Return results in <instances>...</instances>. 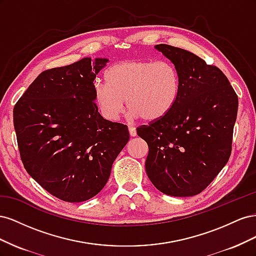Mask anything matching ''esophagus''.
<instances>
[{
    "label": "esophagus",
    "mask_w": 256,
    "mask_h": 256,
    "mask_svg": "<svg viewBox=\"0 0 256 256\" xmlns=\"http://www.w3.org/2000/svg\"><path fill=\"white\" fill-rule=\"evenodd\" d=\"M128 130H129V134H130V136H136V128H134V127H131V126H129V127H128Z\"/></svg>",
    "instance_id": "1"
}]
</instances>
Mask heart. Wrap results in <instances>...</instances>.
<instances>
[{"label":"heart","mask_w":256,"mask_h":256,"mask_svg":"<svg viewBox=\"0 0 256 256\" xmlns=\"http://www.w3.org/2000/svg\"><path fill=\"white\" fill-rule=\"evenodd\" d=\"M106 78L108 83L94 84V99L110 122L120 118L126 98L131 118L154 122L170 113L180 96V74L168 62L122 60L108 69Z\"/></svg>","instance_id":"1"}]
</instances>
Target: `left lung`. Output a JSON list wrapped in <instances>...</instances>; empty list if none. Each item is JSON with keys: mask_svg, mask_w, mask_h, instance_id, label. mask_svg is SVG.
Instances as JSON below:
<instances>
[{"mask_svg": "<svg viewBox=\"0 0 256 256\" xmlns=\"http://www.w3.org/2000/svg\"><path fill=\"white\" fill-rule=\"evenodd\" d=\"M154 48L174 64L180 90L164 118L136 128L148 145L145 170L164 194L193 196L228 164L238 97L218 67L173 46L160 44Z\"/></svg>", "mask_w": 256, "mask_h": 256, "instance_id": "obj_1", "label": "left lung"}]
</instances>
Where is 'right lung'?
<instances>
[{
	"instance_id": "add662e5",
	"label": "right lung",
	"mask_w": 256,
	"mask_h": 256,
	"mask_svg": "<svg viewBox=\"0 0 256 256\" xmlns=\"http://www.w3.org/2000/svg\"><path fill=\"white\" fill-rule=\"evenodd\" d=\"M109 60L84 58L42 72L14 108V126L26 172L69 203L95 196L129 141L126 125L104 120L94 80Z\"/></svg>"
}]
</instances>
